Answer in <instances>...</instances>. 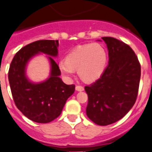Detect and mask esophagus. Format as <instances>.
Listing matches in <instances>:
<instances>
[{
    "instance_id": "1",
    "label": "esophagus",
    "mask_w": 152,
    "mask_h": 152,
    "mask_svg": "<svg viewBox=\"0 0 152 152\" xmlns=\"http://www.w3.org/2000/svg\"><path fill=\"white\" fill-rule=\"evenodd\" d=\"M76 90L78 91H82L84 90V88L83 86H80V85H76Z\"/></svg>"
}]
</instances>
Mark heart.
Returning a JSON list of instances; mask_svg holds the SVG:
<instances>
[{"mask_svg":"<svg viewBox=\"0 0 152 152\" xmlns=\"http://www.w3.org/2000/svg\"><path fill=\"white\" fill-rule=\"evenodd\" d=\"M107 53L99 44L79 45L58 64L59 70L66 77L71 76L78 68L79 76L85 82L100 78L107 65Z\"/></svg>","mask_w":152,"mask_h":152,"instance_id":"1","label":"heart"}]
</instances>
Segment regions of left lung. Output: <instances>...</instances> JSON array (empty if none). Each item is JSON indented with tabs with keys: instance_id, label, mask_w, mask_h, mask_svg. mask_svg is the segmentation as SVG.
I'll return each mask as SVG.
<instances>
[{
	"instance_id": "left-lung-1",
	"label": "left lung",
	"mask_w": 152,
	"mask_h": 152,
	"mask_svg": "<svg viewBox=\"0 0 152 152\" xmlns=\"http://www.w3.org/2000/svg\"><path fill=\"white\" fill-rule=\"evenodd\" d=\"M108 50V65L96 82L85 86L86 113L100 126L122 119L135 103L140 80L138 57L129 45L109 37H102Z\"/></svg>"
}]
</instances>
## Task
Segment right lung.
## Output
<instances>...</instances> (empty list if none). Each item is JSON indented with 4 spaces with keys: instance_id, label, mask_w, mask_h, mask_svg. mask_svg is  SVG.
<instances>
[{
    "instance_id": "right-lung-1",
    "label": "right lung",
    "mask_w": 152,
    "mask_h": 152,
    "mask_svg": "<svg viewBox=\"0 0 152 152\" xmlns=\"http://www.w3.org/2000/svg\"><path fill=\"white\" fill-rule=\"evenodd\" d=\"M58 40H41L28 44L16 53L9 70L12 95L17 108L28 119L46 124L61 114L68 97L75 91V85H68L60 78L61 72L53 57L58 55ZM45 53L51 64L50 76L40 83H32L27 78L25 69L31 58Z\"/></svg>"
}]
</instances>
